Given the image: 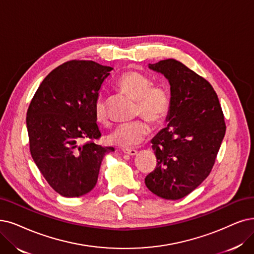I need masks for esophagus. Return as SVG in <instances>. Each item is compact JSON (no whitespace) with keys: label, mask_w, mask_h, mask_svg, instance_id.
Returning <instances> with one entry per match:
<instances>
[{"label":"esophagus","mask_w":254,"mask_h":254,"mask_svg":"<svg viewBox=\"0 0 254 254\" xmlns=\"http://www.w3.org/2000/svg\"><path fill=\"white\" fill-rule=\"evenodd\" d=\"M123 152H124L125 154L130 155V156H134V155L137 154V151L134 150V149H124Z\"/></svg>","instance_id":"esophagus-1"}]
</instances>
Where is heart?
I'll list each match as a JSON object with an SVG mask.
<instances>
[{
    "label": "heart",
    "instance_id": "obj_1",
    "mask_svg": "<svg viewBox=\"0 0 254 254\" xmlns=\"http://www.w3.org/2000/svg\"><path fill=\"white\" fill-rule=\"evenodd\" d=\"M117 86L129 97L137 101L136 115L143 116L152 123H160L170 110V96L164 87L153 86L152 80L136 70H128L122 75ZM107 99L99 96L95 102V117L99 123L109 124ZM150 133V126L144 120L118 125L106 136L109 145L130 149L138 146Z\"/></svg>",
    "mask_w": 254,
    "mask_h": 254
}]
</instances>
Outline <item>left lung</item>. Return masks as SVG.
<instances>
[{
	"label": "left lung",
	"mask_w": 254,
	"mask_h": 254,
	"mask_svg": "<svg viewBox=\"0 0 254 254\" xmlns=\"http://www.w3.org/2000/svg\"><path fill=\"white\" fill-rule=\"evenodd\" d=\"M149 68L168 79L171 105L168 126L151 140L157 165L145 184L162 199L178 200L209 175L225 135L224 116L209 82L178 60H160Z\"/></svg>",
	"instance_id": "left-lung-1"
}]
</instances>
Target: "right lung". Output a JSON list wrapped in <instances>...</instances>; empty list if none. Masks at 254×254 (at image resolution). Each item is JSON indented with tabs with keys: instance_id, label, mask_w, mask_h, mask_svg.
<instances>
[{
	"instance_id": "obj_1",
	"label": "right lung",
	"mask_w": 254,
	"mask_h": 254,
	"mask_svg": "<svg viewBox=\"0 0 254 254\" xmlns=\"http://www.w3.org/2000/svg\"><path fill=\"white\" fill-rule=\"evenodd\" d=\"M113 69L92 60L67 62L43 80L28 108L32 158L51 188L64 197L92 190L103 157L115 151L93 141L81 145L83 138L101 136L94 107Z\"/></svg>"
}]
</instances>
